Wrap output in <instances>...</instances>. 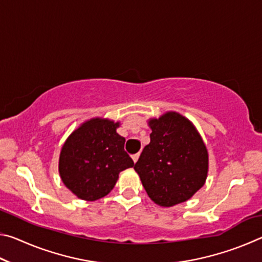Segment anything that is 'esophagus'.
<instances>
[{
    "mask_svg": "<svg viewBox=\"0 0 262 262\" xmlns=\"http://www.w3.org/2000/svg\"><path fill=\"white\" fill-rule=\"evenodd\" d=\"M139 157H140V154H134V155H133L132 158H133V161H134V163L137 162V159H139Z\"/></svg>",
    "mask_w": 262,
    "mask_h": 262,
    "instance_id": "1",
    "label": "esophagus"
}]
</instances>
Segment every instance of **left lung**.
<instances>
[{
	"instance_id": "8db88e82",
	"label": "left lung",
	"mask_w": 262,
	"mask_h": 262,
	"mask_svg": "<svg viewBox=\"0 0 262 262\" xmlns=\"http://www.w3.org/2000/svg\"><path fill=\"white\" fill-rule=\"evenodd\" d=\"M150 143L135 171L149 198L162 207L185 202L200 189L208 173V152L193 123L168 112L149 121Z\"/></svg>"
}]
</instances>
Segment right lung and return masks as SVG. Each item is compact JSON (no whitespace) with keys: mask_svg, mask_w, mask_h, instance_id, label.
<instances>
[{"mask_svg":"<svg viewBox=\"0 0 262 262\" xmlns=\"http://www.w3.org/2000/svg\"><path fill=\"white\" fill-rule=\"evenodd\" d=\"M118 127L119 122L107 119H91L73 132L62 147L61 179L82 200L95 201L107 195L119 173L134 166Z\"/></svg>","mask_w":262,"mask_h":262,"instance_id":"right-lung-1","label":"right lung"}]
</instances>
